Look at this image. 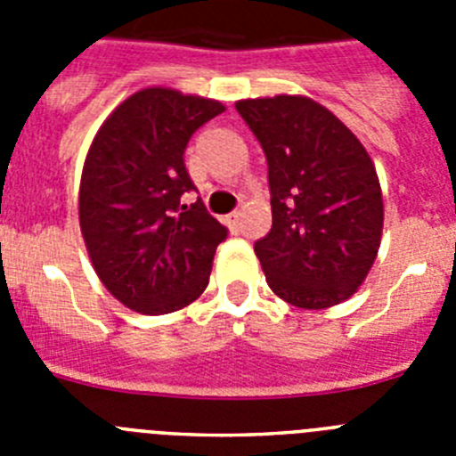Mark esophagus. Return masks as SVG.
Masks as SVG:
<instances>
[{"mask_svg":"<svg viewBox=\"0 0 456 456\" xmlns=\"http://www.w3.org/2000/svg\"><path fill=\"white\" fill-rule=\"evenodd\" d=\"M240 219H241V212H231V215L225 216V224H228V228L235 231L237 225H240Z\"/></svg>","mask_w":456,"mask_h":456,"instance_id":"1","label":"esophagus"}]
</instances>
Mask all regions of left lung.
Segmentation results:
<instances>
[{
	"mask_svg": "<svg viewBox=\"0 0 456 456\" xmlns=\"http://www.w3.org/2000/svg\"><path fill=\"white\" fill-rule=\"evenodd\" d=\"M263 146L272 231L256 241L269 288L299 308H329L365 281L381 241L384 200L361 141L301 95L240 100Z\"/></svg>",
	"mask_w": 456,
	"mask_h": 456,
	"instance_id": "1",
	"label": "left lung"
}]
</instances>
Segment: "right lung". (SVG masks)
<instances>
[{"label":"right lung","instance_id":"obj_1","mask_svg":"<svg viewBox=\"0 0 456 456\" xmlns=\"http://www.w3.org/2000/svg\"><path fill=\"white\" fill-rule=\"evenodd\" d=\"M224 109L216 100L143 88L93 139L79 187V225L104 288L136 313H173L208 288L228 228L200 199L189 203L196 184L184 151L193 132Z\"/></svg>","mask_w":456,"mask_h":456}]
</instances>
